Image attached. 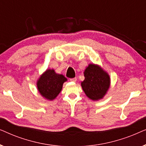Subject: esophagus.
Here are the masks:
<instances>
[{
    "label": "esophagus",
    "mask_w": 146,
    "mask_h": 146,
    "mask_svg": "<svg viewBox=\"0 0 146 146\" xmlns=\"http://www.w3.org/2000/svg\"><path fill=\"white\" fill-rule=\"evenodd\" d=\"M70 80L71 82H76L77 78H73L70 79Z\"/></svg>",
    "instance_id": "34e87169"
}]
</instances>
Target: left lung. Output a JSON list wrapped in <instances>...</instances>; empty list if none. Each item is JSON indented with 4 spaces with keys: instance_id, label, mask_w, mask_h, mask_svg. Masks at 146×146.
<instances>
[{
    "instance_id": "obj_1",
    "label": "left lung",
    "mask_w": 146,
    "mask_h": 146,
    "mask_svg": "<svg viewBox=\"0 0 146 146\" xmlns=\"http://www.w3.org/2000/svg\"><path fill=\"white\" fill-rule=\"evenodd\" d=\"M84 80L81 86L89 99L98 101L102 99L110 86V77L102 68L95 64H89L84 72Z\"/></svg>"
}]
</instances>
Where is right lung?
Instances as JSON below:
<instances>
[{
  "instance_id": "add662e5",
  "label": "right lung",
  "mask_w": 146,
  "mask_h": 146,
  "mask_svg": "<svg viewBox=\"0 0 146 146\" xmlns=\"http://www.w3.org/2000/svg\"><path fill=\"white\" fill-rule=\"evenodd\" d=\"M67 78L62 74L56 73L54 69H47L36 82L38 92L44 98L53 100L62 89L63 84Z\"/></svg>"
}]
</instances>
